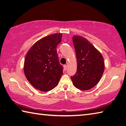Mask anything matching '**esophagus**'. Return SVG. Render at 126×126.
<instances>
[{
  "label": "esophagus",
  "mask_w": 126,
  "mask_h": 126,
  "mask_svg": "<svg viewBox=\"0 0 126 126\" xmlns=\"http://www.w3.org/2000/svg\"><path fill=\"white\" fill-rule=\"evenodd\" d=\"M67 68H68L67 65H64V69L65 70H66L67 69Z\"/></svg>",
  "instance_id": "34e87169"
}]
</instances>
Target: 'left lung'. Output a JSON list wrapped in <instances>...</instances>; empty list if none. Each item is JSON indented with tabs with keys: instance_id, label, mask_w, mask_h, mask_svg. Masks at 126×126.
<instances>
[{
	"instance_id": "1",
	"label": "left lung",
	"mask_w": 126,
	"mask_h": 126,
	"mask_svg": "<svg viewBox=\"0 0 126 126\" xmlns=\"http://www.w3.org/2000/svg\"><path fill=\"white\" fill-rule=\"evenodd\" d=\"M77 61V71L71 77L73 85L81 90H88L99 83L105 69L101 53L82 36L72 37Z\"/></svg>"
}]
</instances>
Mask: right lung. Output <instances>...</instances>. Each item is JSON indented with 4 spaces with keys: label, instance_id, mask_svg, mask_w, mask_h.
Listing matches in <instances>:
<instances>
[{
    "label": "right lung",
    "instance_id": "right-lung-1",
    "mask_svg": "<svg viewBox=\"0 0 126 126\" xmlns=\"http://www.w3.org/2000/svg\"><path fill=\"white\" fill-rule=\"evenodd\" d=\"M62 34H51L34 43L25 57L24 73L30 83L37 90L48 91L58 85L63 74L56 48Z\"/></svg>",
    "mask_w": 126,
    "mask_h": 126
}]
</instances>
